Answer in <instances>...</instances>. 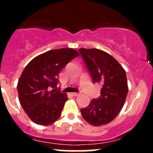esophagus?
<instances>
[{
	"label": "esophagus",
	"instance_id": "obj_1",
	"mask_svg": "<svg viewBox=\"0 0 153 153\" xmlns=\"http://www.w3.org/2000/svg\"><path fill=\"white\" fill-rule=\"evenodd\" d=\"M72 95H73V96L75 97H78L80 95V93H78V92H72Z\"/></svg>",
	"mask_w": 153,
	"mask_h": 153
}]
</instances>
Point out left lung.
Wrapping results in <instances>:
<instances>
[{
    "instance_id": "left-lung-1",
    "label": "left lung",
    "mask_w": 153,
    "mask_h": 153,
    "mask_svg": "<svg viewBox=\"0 0 153 153\" xmlns=\"http://www.w3.org/2000/svg\"><path fill=\"white\" fill-rule=\"evenodd\" d=\"M94 83L102 86L101 97L81 109L82 117L92 126H101L115 119L128 93L124 69L112 55L98 49H78Z\"/></svg>"
}]
</instances>
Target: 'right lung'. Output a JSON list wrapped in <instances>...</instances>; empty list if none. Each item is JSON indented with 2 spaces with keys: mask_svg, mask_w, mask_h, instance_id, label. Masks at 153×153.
Returning a JSON list of instances; mask_svg holds the SVG:
<instances>
[{
  "mask_svg": "<svg viewBox=\"0 0 153 153\" xmlns=\"http://www.w3.org/2000/svg\"><path fill=\"white\" fill-rule=\"evenodd\" d=\"M79 53L72 48L52 49L32 60L18 83L20 104L29 118L43 126L55 123L61 116L67 97L57 89L58 75Z\"/></svg>",
  "mask_w": 153,
  "mask_h": 153,
  "instance_id": "add662e5",
  "label": "right lung"
}]
</instances>
